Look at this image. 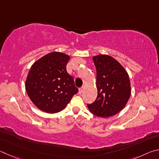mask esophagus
Listing matches in <instances>:
<instances>
[{"instance_id":"1","label":"esophagus","mask_w":159,"mask_h":159,"mask_svg":"<svg viewBox=\"0 0 159 159\" xmlns=\"http://www.w3.org/2000/svg\"><path fill=\"white\" fill-rule=\"evenodd\" d=\"M83 90H84V87L79 88V93L81 94L83 92Z\"/></svg>"}]
</instances>
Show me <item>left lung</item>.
Instances as JSON below:
<instances>
[{"mask_svg": "<svg viewBox=\"0 0 159 159\" xmlns=\"http://www.w3.org/2000/svg\"><path fill=\"white\" fill-rule=\"evenodd\" d=\"M93 61L96 68L98 96L96 101L87 106L93 115L109 117L120 112L129 100L131 88L129 74L109 55L95 56Z\"/></svg>", "mask_w": 159, "mask_h": 159, "instance_id": "left-lung-1", "label": "left lung"}]
</instances>
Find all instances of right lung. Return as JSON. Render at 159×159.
Masks as SVG:
<instances>
[{"instance_id":"right-lung-1","label":"right lung","mask_w":159,"mask_h":159,"mask_svg":"<svg viewBox=\"0 0 159 159\" xmlns=\"http://www.w3.org/2000/svg\"><path fill=\"white\" fill-rule=\"evenodd\" d=\"M69 60L68 55L53 52L30 67L26 80V92L33 103L44 112L63 110L78 92L73 77L66 70Z\"/></svg>"}]
</instances>
